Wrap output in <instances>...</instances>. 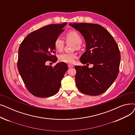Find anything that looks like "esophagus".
<instances>
[{
  "instance_id": "obj_1",
  "label": "esophagus",
  "mask_w": 135,
  "mask_h": 135,
  "mask_svg": "<svg viewBox=\"0 0 135 135\" xmlns=\"http://www.w3.org/2000/svg\"><path fill=\"white\" fill-rule=\"evenodd\" d=\"M68 68H70L73 67L74 66H73V65H71V64H68Z\"/></svg>"
}]
</instances>
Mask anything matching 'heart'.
<instances>
[{"mask_svg":"<svg viewBox=\"0 0 135 135\" xmlns=\"http://www.w3.org/2000/svg\"><path fill=\"white\" fill-rule=\"evenodd\" d=\"M65 39L67 42H73L74 43V49H79L80 47V44L82 42V38L80 34L76 31H72L67 33L65 34ZM64 45L65 41L60 37H57L54 41V46L56 50L59 51H62ZM77 55L74 52H64L59 56V59L61 62L72 63L74 62L75 59L76 58Z\"/></svg>","mask_w":135,"mask_h":135,"instance_id":"b5f03b06","label":"heart"}]
</instances>
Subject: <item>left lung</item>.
Listing matches in <instances>:
<instances>
[{"instance_id": "obj_1", "label": "left lung", "mask_w": 135, "mask_h": 135, "mask_svg": "<svg viewBox=\"0 0 135 135\" xmlns=\"http://www.w3.org/2000/svg\"><path fill=\"white\" fill-rule=\"evenodd\" d=\"M69 25L78 31L86 42V51L80 62L94 66H76L75 83L81 93L100 95L112 85L119 71L120 54L116 41L110 33L101 25L74 23Z\"/></svg>"}]
</instances>
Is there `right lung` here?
<instances>
[{
	"label": "right lung",
	"instance_id": "add662e5",
	"mask_svg": "<svg viewBox=\"0 0 135 135\" xmlns=\"http://www.w3.org/2000/svg\"><path fill=\"white\" fill-rule=\"evenodd\" d=\"M67 23L49 25L34 31L21 42L18 49L17 68L27 90L38 97H47L58 93L61 81L68 69L60 62L46 66L47 61L56 62L54 41L64 31Z\"/></svg>",
	"mask_w": 135,
	"mask_h": 135
}]
</instances>
